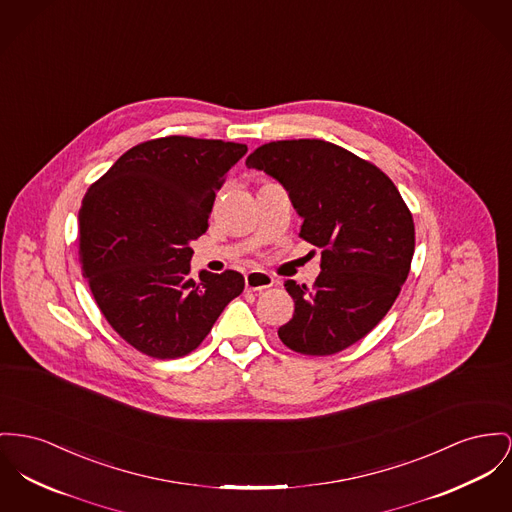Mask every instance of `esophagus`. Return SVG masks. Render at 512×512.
Listing matches in <instances>:
<instances>
[{
  "label": "esophagus",
  "mask_w": 512,
  "mask_h": 512,
  "mask_svg": "<svg viewBox=\"0 0 512 512\" xmlns=\"http://www.w3.org/2000/svg\"><path fill=\"white\" fill-rule=\"evenodd\" d=\"M246 289L250 291H262V289H270L273 285V277L266 272H250L244 277Z\"/></svg>",
  "instance_id": "34e87169"
}]
</instances>
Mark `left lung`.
<instances>
[{
	"label": "left lung",
	"instance_id": "obj_1",
	"mask_svg": "<svg viewBox=\"0 0 512 512\" xmlns=\"http://www.w3.org/2000/svg\"><path fill=\"white\" fill-rule=\"evenodd\" d=\"M246 167L287 190L303 219L301 239L322 252L310 289L285 281L295 312L279 340L303 355H334L365 338L400 295L415 248L413 217L394 182L322 139L266 143Z\"/></svg>",
	"mask_w": 512,
	"mask_h": 512
}]
</instances>
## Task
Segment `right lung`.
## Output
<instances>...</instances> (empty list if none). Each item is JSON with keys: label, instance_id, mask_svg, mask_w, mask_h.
I'll use <instances>...</instances> for the list:
<instances>
[{"label": "right lung", "instance_id": "right-lung-1", "mask_svg": "<svg viewBox=\"0 0 512 512\" xmlns=\"http://www.w3.org/2000/svg\"><path fill=\"white\" fill-rule=\"evenodd\" d=\"M248 147L169 136L126 151L85 194L79 264L108 324L137 351L176 359L194 351L244 289L239 272L190 275L192 240L225 174Z\"/></svg>", "mask_w": 512, "mask_h": 512}]
</instances>
